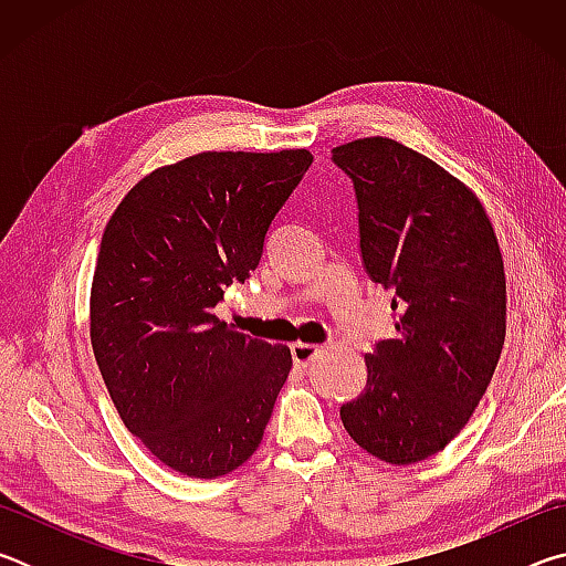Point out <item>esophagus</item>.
Returning <instances> with one entry per match:
<instances>
[{"instance_id": "34e87169", "label": "esophagus", "mask_w": 566, "mask_h": 566, "mask_svg": "<svg viewBox=\"0 0 566 566\" xmlns=\"http://www.w3.org/2000/svg\"><path fill=\"white\" fill-rule=\"evenodd\" d=\"M322 349L317 347V344H304V342H296L292 344V359L296 367H306L314 357H317Z\"/></svg>"}]
</instances>
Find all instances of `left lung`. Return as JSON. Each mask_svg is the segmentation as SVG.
Instances as JSON below:
<instances>
[{"mask_svg": "<svg viewBox=\"0 0 566 566\" xmlns=\"http://www.w3.org/2000/svg\"><path fill=\"white\" fill-rule=\"evenodd\" d=\"M359 209L371 282L395 290V339L369 352L342 424L371 457L415 464L459 434L490 387L506 329L500 242L469 187L387 137L334 147Z\"/></svg>", "mask_w": 566, "mask_h": 566, "instance_id": "obj_1", "label": "left lung"}]
</instances>
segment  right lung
<instances>
[{
	"label": "right lung",
	"mask_w": 566,
	"mask_h": 566,
	"mask_svg": "<svg viewBox=\"0 0 566 566\" xmlns=\"http://www.w3.org/2000/svg\"><path fill=\"white\" fill-rule=\"evenodd\" d=\"M306 149L202 151L129 189L102 234L90 300L94 359L129 432L177 472L229 474L256 452L290 347L214 314L262 260Z\"/></svg>",
	"instance_id": "right-lung-1"
}]
</instances>
